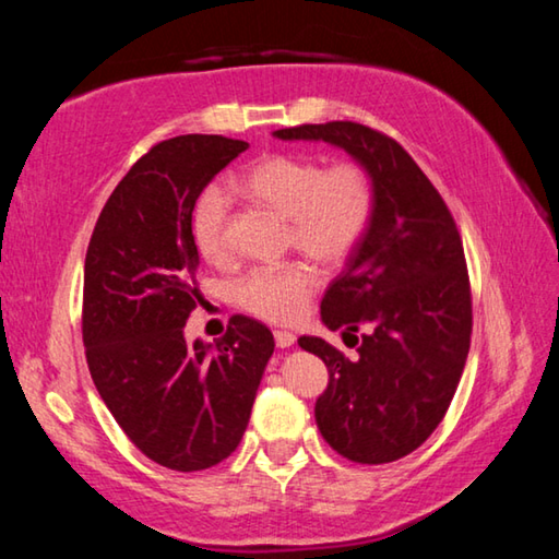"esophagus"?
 I'll return each mask as SVG.
<instances>
[{
    "mask_svg": "<svg viewBox=\"0 0 559 559\" xmlns=\"http://www.w3.org/2000/svg\"><path fill=\"white\" fill-rule=\"evenodd\" d=\"M273 337H276V345H278V347L296 345V335H293L290 330H276V333H273Z\"/></svg>",
    "mask_w": 559,
    "mask_h": 559,
    "instance_id": "34e87169",
    "label": "esophagus"
}]
</instances>
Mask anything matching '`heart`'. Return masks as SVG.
<instances>
[{
    "label": "heart",
    "instance_id": "1",
    "mask_svg": "<svg viewBox=\"0 0 559 559\" xmlns=\"http://www.w3.org/2000/svg\"><path fill=\"white\" fill-rule=\"evenodd\" d=\"M234 189L253 206L288 224V243L320 266H340L370 224L372 182L357 163L323 169L313 157L269 155L234 179ZM192 236L206 263H224L226 197L210 187L194 206ZM313 271L306 263L246 273L236 298L249 313L273 323H288L306 310L313 293Z\"/></svg>",
    "mask_w": 559,
    "mask_h": 559
}]
</instances>
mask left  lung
Masks as SVG:
<instances>
[{"mask_svg": "<svg viewBox=\"0 0 559 559\" xmlns=\"http://www.w3.org/2000/svg\"><path fill=\"white\" fill-rule=\"evenodd\" d=\"M273 138L340 147L370 175V224L320 302L323 325L353 337L357 357L313 335L298 345L330 372L316 402L323 439L355 463L396 461L439 427L468 357L471 290L456 224L429 177L382 132L337 120Z\"/></svg>", "mask_w": 559, "mask_h": 559, "instance_id": "8db88e82", "label": "left lung"}]
</instances>
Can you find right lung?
<instances>
[{
  "label": "right lung",
  "instance_id": "obj_1",
  "mask_svg": "<svg viewBox=\"0 0 559 559\" xmlns=\"http://www.w3.org/2000/svg\"><path fill=\"white\" fill-rule=\"evenodd\" d=\"M249 143L179 135L140 157L112 189L83 273V343L93 384L128 439L173 471H202L239 447L271 330L234 316L219 343L185 337L200 251L192 212Z\"/></svg>",
  "mask_w": 559,
  "mask_h": 559
}]
</instances>
